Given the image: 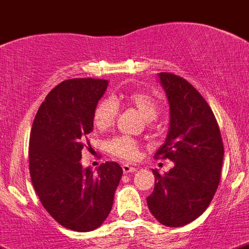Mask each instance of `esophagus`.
Returning <instances> with one entry per match:
<instances>
[{
  "mask_svg": "<svg viewBox=\"0 0 249 249\" xmlns=\"http://www.w3.org/2000/svg\"><path fill=\"white\" fill-rule=\"evenodd\" d=\"M123 172H124L125 174L134 173V172H136V168L135 167L130 166V164H123Z\"/></svg>",
  "mask_w": 249,
  "mask_h": 249,
  "instance_id": "1",
  "label": "esophagus"
}]
</instances>
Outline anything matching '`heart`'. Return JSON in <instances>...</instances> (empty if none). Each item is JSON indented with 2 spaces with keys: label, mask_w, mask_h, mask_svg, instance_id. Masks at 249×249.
Returning a JSON list of instances; mask_svg holds the SVG:
<instances>
[{
  "label": "heart",
  "mask_w": 249,
  "mask_h": 249,
  "mask_svg": "<svg viewBox=\"0 0 249 249\" xmlns=\"http://www.w3.org/2000/svg\"><path fill=\"white\" fill-rule=\"evenodd\" d=\"M118 104H125L136 109L148 122L156 119L160 113L159 103L148 93L140 90L122 93L114 96L113 99L103 98L97 103L93 111V123L97 129L106 130L113 125L118 114ZM108 151L118 159L135 161L140 155V145L129 136H118L109 141Z\"/></svg>",
  "instance_id": "b5f03b06"
}]
</instances>
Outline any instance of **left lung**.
I'll use <instances>...</instances> for the list:
<instances>
[{
    "label": "left lung",
    "mask_w": 249,
    "mask_h": 249,
    "mask_svg": "<svg viewBox=\"0 0 249 249\" xmlns=\"http://www.w3.org/2000/svg\"><path fill=\"white\" fill-rule=\"evenodd\" d=\"M171 109L166 142L156 160H171L174 166L163 176L156 169L155 188L147 205L164 226L182 227L208 209L220 179L224 143L216 118L208 102L187 80L161 72Z\"/></svg>",
    "instance_id": "obj_1"
}]
</instances>
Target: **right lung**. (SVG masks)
I'll return each instance as SVG.
<instances>
[{
  "mask_svg": "<svg viewBox=\"0 0 249 249\" xmlns=\"http://www.w3.org/2000/svg\"><path fill=\"white\" fill-rule=\"evenodd\" d=\"M107 86L108 81L99 78L59 83L39 107L30 132L34 189L51 217L72 231H93L103 224L123 176L117 162L102 163L97 173L80 162L83 140L93 129V111Z\"/></svg>",
  "mask_w": 249,
  "mask_h": 249,
  "instance_id": "1",
  "label": "right lung"
}]
</instances>
